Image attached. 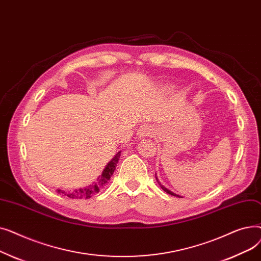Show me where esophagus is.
<instances>
[{
	"label": "esophagus",
	"instance_id": "obj_1",
	"mask_svg": "<svg viewBox=\"0 0 261 261\" xmlns=\"http://www.w3.org/2000/svg\"><path fill=\"white\" fill-rule=\"evenodd\" d=\"M153 132H154L153 127L149 126V125H144V126H142V127L138 130V134H136V135H138L139 139L143 140V139L149 138V136H151V135L153 134Z\"/></svg>",
	"mask_w": 261,
	"mask_h": 261
}]
</instances>
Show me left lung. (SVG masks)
<instances>
[{
  "label": "left lung",
  "instance_id": "obj_1",
  "mask_svg": "<svg viewBox=\"0 0 261 261\" xmlns=\"http://www.w3.org/2000/svg\"><path fill=\"white\" fill-rule=\"evenodd\" d=\"M155 179H156V181H158V183H159V185L161 186V188L165 191V193H167L168 195H171V196H173V197H176V198H183V196H181V195H177V194H175V193H173V191H171L170 189H168V188H166L165 186H164L160 181H159V179H158V176H156V173H155Z\"/></svg>",
  "mask_w": 261,
  "mask_h": 261
}]
</instances>
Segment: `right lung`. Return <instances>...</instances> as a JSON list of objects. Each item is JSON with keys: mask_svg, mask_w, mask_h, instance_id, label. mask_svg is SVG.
I'll use <instances>...</instances> for the list:
<instances>
[{"mask_svg": "<svg viewBox=\"0 0 261 261\" xmlns=\"http://www.w3.org/2000/svg\"><path fill=\"white\" fill-rule=\"evenodd\" d=\"M120 152L121 151H118L114 155V158L107 164L101 175H99L97 177V180H96V182H94L92 185H89L85 188L75 189L74 191H71V193H70V191H68V193H65V191H63L61 189H57L56 191L58 194L65 195L71 199H89L93 195L98 194L99 191L109 183L110 179H111V175L113 174V172L116 168L117 163H118V160L120 158Z\"/></svg>", "mask_w": 261, "mask_h": 261, "instance_id": "right-lung-1", "label": "right lung"}]
</instances>
